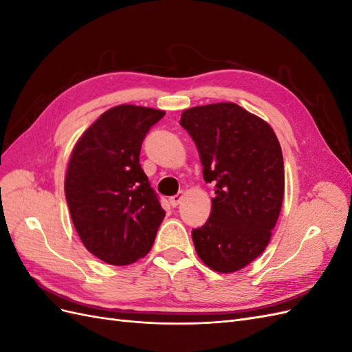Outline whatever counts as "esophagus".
I'll list each match as a JSON object with an SVG mask.
<instances>
[{"label":"esophagus","instance_id":"obj_1","mask_svg":"<svg viewBox=\"0 0 352 352\" xmlns=\"http://www.w3.org/2000/svg\"><path fill=\"white\" fill-rule=\"evenodd\" d=\"M182 198H184V192H179L177 195H173V197H170V198H168V202H170V206H172L173 208H175V207H177V206L180 204V201H182Z\"/></svg>","mask_w":352,"mask_h":352}]
</instances>
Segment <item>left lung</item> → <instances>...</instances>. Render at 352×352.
<instances>
[{"label":"left lung","instance_id":"obj_1","mask_svg":"<svg viewBox=\"0 0 352 352\" xmlns=\"http://www.w3.org/2000/svg\"><path fill=\"white\" fill-rule=\"evenodd\" d=\"M202 176L214 185L206 225L192 230L197 254L219 273L241 270L265 250L285 192L283 155L272 127L233 102L188 109Z\"/></svg>","mask_w":352,"mask_h":352}]
</instances>
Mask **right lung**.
Wrapping results in <instances>:
<instances>
[{
    "label": "right lung",
    "mask_w": 352,
    "mask_h": 352,
    "mask_svg": "<svg viewBox=\"0 0 352 352\" xmlns=\"http://www.w3.org/2000/svg\"><path fill=\"white\" fill-rule=\"evenodd\" d=\"M164 111L117 105L74 145L65 190L72 221L87 250L126 265L151 250L166 211L140 164L145 135Z\"/></svg>",
    "instance_id": "add662e5"
}]
</instances>
